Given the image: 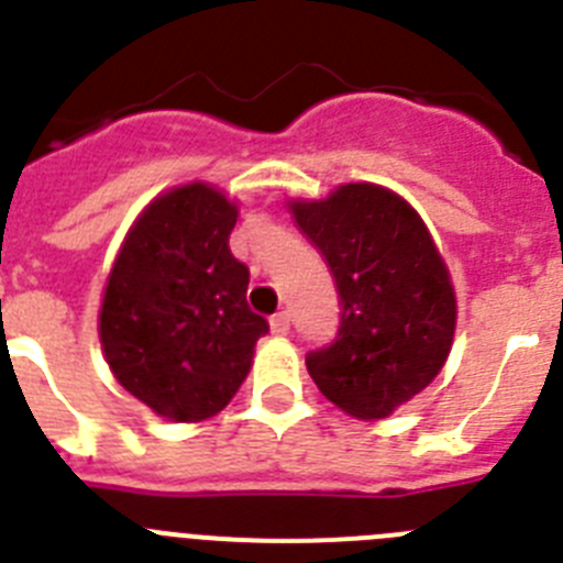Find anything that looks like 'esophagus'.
Returning a JSON list of instances; mask_svg holds the SVG:
<instances>
[{
	"label": "esophagus",
	"instance_id": "1",
	"mask_svg": "<svg viewBox=\"0 0 563 563\" xmlns=\"http://www.w3.org/2000/svg\"><path fill=\"white\" fill-rule=\"evenodd\" d=\"M271 332L273 335H287V332H290V316H287L285 310L276 312V316L271 318Z\"/></svg>",
	"mask_w": 563,
	"mask_h": 563
}]
</instances>
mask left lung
Here are the masks:
<instances>
[{
  "instance_id": "obj_1",
  "label": "left lung",
  "mask_w": 563,
  "mask_h": 563,
  "mask_svg": "<svg viewBox=\"0 0 563 563\" xmlns=\"http://www.w3.org/2000/svg\"><path fill=\"white\" fill-rule=\"evenodd\" d=\"M330 265L341 305L332 343L307 352L321 395L357 420H383L420 395L451 352L456 296L426 222L389 188L350 183L290 202Z\"/></svg>"
}]
</instances>
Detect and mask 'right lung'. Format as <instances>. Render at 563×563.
<instances>
[{
    "label": "right lung",
    "instance_id": "add662e5",
    "mask_svg": "<svg viewBox=\"0 0 563 563\" xmlns=\"http://www.w3.org/2000/svg\"><path fill=\"white\" fill-rule=\"evenodd\" d=\"M236 206L206 183L163 194L129 231L107 278L101 346L123 389L174 422L220 415L271 327L247 307L231 253Z\"/></svg>",
    "mask_w": 563,
    "mask_h": 563
}]
</instances>
